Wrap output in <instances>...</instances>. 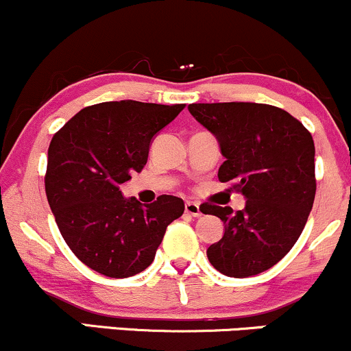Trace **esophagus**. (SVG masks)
I'll return each instance as SVG.
<instances>
[{
  "mask_svg": "<svg viewBox=\"0 0 351 351\" xmlns=\"http://www.w3.org/2000/svg\"><path fill=\"white\" fill-rule=\"evenodd\" d=\"M186 214L192 215V217H199V215H202V210H200V206L197 202H192V200H187L186 202Z\"/></svg>",
  "mask_w": 351,
  "mask_h": 351,
  "instance_id": "esophagus-1",
  "label": "esophagus"
}]
</instances>
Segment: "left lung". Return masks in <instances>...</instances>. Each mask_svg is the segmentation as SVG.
<instances>
[{"label":"left lung","instance_id":"obj_1","mask_svg":"<svg viewBox=\"0 0 351 351\" xmlns=\"http://www.w3.org/2000/svg\"><path fill=\"white\" fill-rule=\"evenodd\" d=\"M189 112L214 134L226 157L219 180L245 199L237 212L204 207L226 227L207 249L208 262L227 277L262 274L289 254L313 207L312 134L283 109L258 102L191 104Z\"/></svg>","mask_w":351,"mask_h":351}]
</instances>
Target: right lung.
<instances>
[{
  "label": "right lung",
  "instance_id": "add662e5",
  "mask_svg": "<svg viewBox=\"0 0 351 351\" xmlns=\"http://www.w3.org/2000/svg\"><path fill=\"white\" fill-rule=\"evenodd\" d=\"M184 104L109 101L89 106L54 134L48 149L46 195L62 239L97 274L125 278L154 262L165 228L184 200L160 195L143 206L121 184L141 172L160 129Z\"/></svg>",
  "mask_w": 351,
  "mask_h": 351
}]
</instances>
